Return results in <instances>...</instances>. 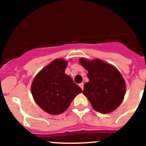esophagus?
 <instances>
[{"label":"esophagus","mask_w":146,"mask_h":146,"mask_svg":"<svg viewBox=\"0 0 146 146\" xmlns=\"http://www.w3.org/2000/svg\"><path fill=\"white\" fill-rule=\"evenodd\" d=\"M83 85H84V83H83V82H81V83L79 84V86H80V88H81V89H82V90H83V88H84Z\"/></svg>","instance_id":"obj_1"}]
</instances>
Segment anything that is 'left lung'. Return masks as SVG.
Returning <instances> with one entry per match:
<instances>
[{"label": "left lung", "mask_w": 146, "mask_h": 146, "mask_svg": "<svg viewBox=\"0 0 146 146\" xmlns=\"http://www.w3.org/2000/svg\"><path fill=\"white\" fill-rule=\"evenodd\" d=\"M79 61L88 71L89 82L84 85L82 93L92 108L102 114L115 110L126 93V84L120 72L100 59L89 61L81 58Z\"/></svg>", "instance_id": "8db88e82"}]
</instances>
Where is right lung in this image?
Returning a JSON list of instances; mask_svg holds the SVG:
<instances>
[{"label": "right lung", "instance_id": "obj_1", "mask_svg": "<svg viewBox=\"0 0 146 146\" xmlns=\"http://www.w3.org/2000/svg\"><path fill=\"white\" fill-rule=\"evenodd\" d=\"M68 61L57 58L35 76L31 86L36 104L49 114L64 112L73 100L82 92L73 79L65 73Z\"/></svg>", "mask_w": 146, "mask_h": 146}]
</instances>
